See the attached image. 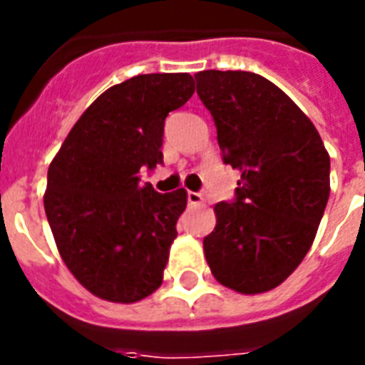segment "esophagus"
<instances>
[{
    "label": "esophagus",
    "mask_w": 365,
    "mask_h": 365,
    "mask_svg": "<svg viewBox=\"0 0 365 365\" xmlns=\"http://www.w3.org/2000/svg\"><path fill=\"white\" fill-rule=\"evenodd\" d=\"M187 202L191 206H200L202 202H205V197L200 193H195V191H189L187 193Z\"/></svg>",
    "instance_id": "34e87169"
}]
</instances>
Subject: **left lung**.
I'll return each mask as SVG.
<instances>
[{
  "label": "left lung",
  "instance_id": "1",
  "mask_svg": "<svg viewBox=\"0 0 365 365\" xmlns=\"http://www.w3.org/2000/svg\"><path fill=\"white\" fill-rule=\"evenodd\" d=\"M197 94L214 117L237 199L217 202L205 239L212 274L239 294H263L297 269L329 199V155L288 94L252 71H199Z\"/></svg>",
  "mask_w": 365,
  "mask_h": 365
}]
</instances>
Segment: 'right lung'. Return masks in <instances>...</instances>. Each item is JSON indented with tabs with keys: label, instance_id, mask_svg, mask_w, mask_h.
<instances>
[{
	"label": "right lung",
	"instance_id": "right-lung-1",
	"mask_svg": "<svg viewBox=\"0 0 365 365\" xmlns=\"http://www.w3.org/2000/svg\"><path fill=\"white\" fill-rule=\"evenodd\" d=\"M195 93L189 73H148L88 106L48 166L45 214L66 267L100 299L136 303L163 284L187 191L140 187L163 163L170 111Z\"/></svg>",
	"mask_w": 365,
	"mask_h": 365
}]
</instances>
